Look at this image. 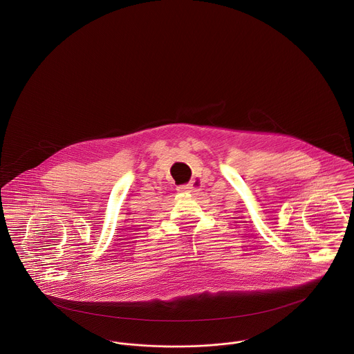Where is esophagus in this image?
Segmentation results:
<instances>
[{
  "label": "esophagus",
  "mask_w": 354,
  "mask_h": 354,
  "mask_svg": "<svg viewBox=\"0 0 354 354\" xmlns=\"http://www.w3.org/2000/svg\"><path fill=\"white\" fill-rule=\"evenodd\" d=\"M196 180L194 179L189 185H182V186H179V192H182V193H193L196 190Z\"/></svg>",
  "instance_id": "esophagus-1"
}]
</instances>
